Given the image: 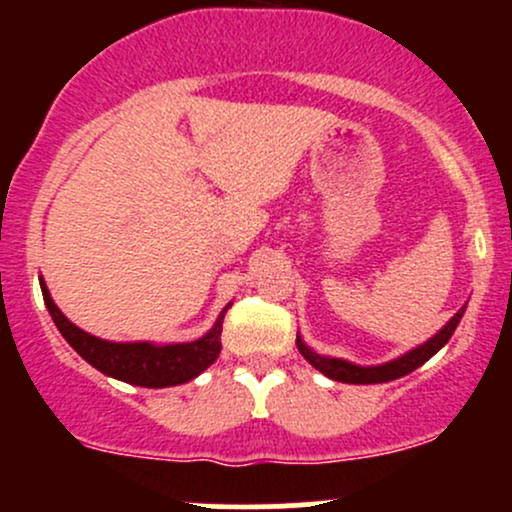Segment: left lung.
<instances>
[{"label":"left lung","mask_w":512,"mask_h":512,"mask_svg":"<svg viewBox=\"0 0 512 512\" xmlns=\"http://www.w3.org/2000/svg\"><path fill=\"white\" fill-rule=\"evenodd\" d=\"M464 308H467V305H464ZM464 308H460L455 315L450 317L448 325H445L443 330L436 334V337L428 339V342L421 344L419 349H414V351H409V354L395 358V361L383 363V366L361 368V366H354V363H349V361H342V358L320 356V354H315L313 349H308V346L303 344L301 337H296V344H298V351H301L305 361H308L310 366H315L320 373H325L327 378L339 380V383H349V385L387 383V380H397V378H402V375L411 373L414 368L424 366L428 358L436 354V351L443 349V346L448 344V339L452 337V332H455V327L460 325Z\"/></svg>","instance_id":"left-lung-1"}]
</instances>
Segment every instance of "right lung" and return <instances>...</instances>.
I'll use <instances>...</instances> for the list:
<instances>
[{"mask_svg": "<svg viewBox=\"0 0 512 512\" xmlns=\"http://www.w3.org/2000/svg\"><path fill=\"white\" fill-rule=\"evenodd\" d=\"M40 289H43L45 305H48L57 330L62 332V337L67 339L69 346H72L84 361L91 363L93 368L110 375V378L122 380V383L139 387L182 385L187 383V380L197 378V375L202 373V370H207L221 354L223 317H226V310L231 308V303L221 310L216 325L211 327L202 339H197V342L168 346H154L149 342L115 344L105 342V339L91 337V334H86L84 330L72 325L50 298V291L43 279H40Z\"/></svg>", "mask_w": 512, "mask_h": 512, "instance_id": "1", "label": "right lung"}]
</instances>
